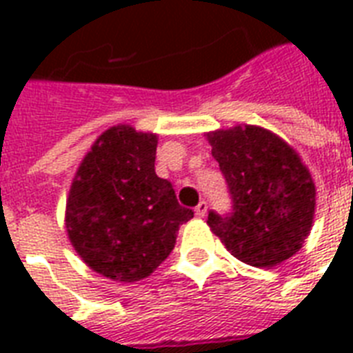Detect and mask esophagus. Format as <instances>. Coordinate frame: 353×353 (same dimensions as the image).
<instances>
[{
  "label": "esophagus",
  "instance_id": "1",
  "mask_svg": "<svg viewBox=\"0 0 353 353\" xmlns=\"http://www.w3.org/2000/svg\"><path fill=\"white\" fill-rule=\"evenodd\" d=\"M207 209H209V207H207V203H205V201H199L198 207H196V210H194V212H196V216H198V218H205V216H207Z\"/></svg>",
  "mask_w": 353,
  "mask_h": 353
}]
</instances>
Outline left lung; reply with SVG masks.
I'll return each mask as SVG.
<instances>
[{"label": "left lung", "mask_w": 353, "mask_h": 353, "mask_svg": "<svg viewBox=\"0 0 353 353\" xmlns=\"http://www.w3.org/2000/svg\"><path fill=\"white\" fill-rule=\"evenodd\" d=\"M205 137L234 201L232 216L210 212V231L232 256L254 268H274L296 254L317 209V188L301 154L256 124H236Z\"/></svg>", "instance_id": "8db88e82"}]
</instances>
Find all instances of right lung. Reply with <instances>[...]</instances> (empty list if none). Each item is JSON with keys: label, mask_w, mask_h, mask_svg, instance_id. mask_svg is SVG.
Here are the masks:
<instances>
[{"label": "right lung", "mask_w": 353, "mask_h": 353, "mask_svg": "<svg viewBox=\"0 0 353 353\" xmlns=\"http://www.w3.org/2000/svg\"><path fill=\"white\" fill-rule=\"evenodd\" d=\"M157 133L108 128L74 172L65 231L82 262L115 282H139L165 262L194 216L155 174Z\"/></svg>", "instance_id": "1"}]
</instances>
